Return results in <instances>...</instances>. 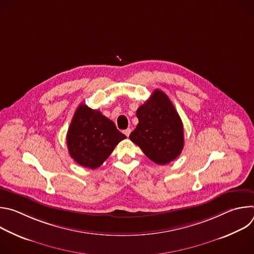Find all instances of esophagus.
<instances>
[{"mask_svg": "<svg viewBox=\"0 0 254 254\" xmlns=\"http://www.w3.org/2000/svg\"><path fill=\"white\" fill-rule=\"evenodd\" d=\"M130 131H131V129H130V128H127V129H125V130H124V133H125L127 136H129Z\"/></svg>", "mask_w": 254, "mask_h": 254, "instance_id": "obj_1", "label": "esophagus"}]
</instances>
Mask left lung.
<instances>
[{
    "mask_svg": "<svg viewBox=\"0 0 254 254\" xmlns=\"http://www.w3.org/2000/svg\"><path fill=\"white\" fill-rule=\"evenodd\" d=\"M138 124L129 138L158 165L178 158L184 148V127L172 101L156 89L136 111Z\"/></svg>",
    "mask_w": 254,
    "mask_h": 254,
    "instance_id": "left-lung-1",
    "label": "left lung"
}]
</instances>
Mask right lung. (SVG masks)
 Here are the masks:
<instances>
[{
  "label": "right lung",
  "mask_w": 254,
  "mask_h": 254,
  "mask_svg": "<svg viewBox=\"0 0 254 254\" xmlns=\"http://www.w3.org/2000/svg\"><path fill=\"white\" fill-rule=\"evenodd\" d=\"M125 138L114 122L81 103L71 121L66 142L70 157L78 165L93 170L101 166Z\"/></svg>",
  "instance_id": "right-lung-1"
}]
</instances>
